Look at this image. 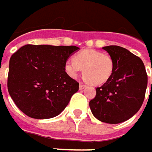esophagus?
I'll return each instance as SVG.
<instances>
[{
    "mask_svg": "<svg viewBox=\"0 0 152 152\" xmlns=\"http://www.w3.org/2000/svg\"><path fill=\"white\" fill-rule=\"evenodd\" d=\"M85 86H86V85H84V84H82V83H81V84H79V90H83V89H85Z\"/></svg>",
    "mask_w": 152,
    "mask_h": 152,
    "instance_id": "1",
    "label": "esophagus"
}]
</instances>
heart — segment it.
Listing matches in <instances>:
<instances>
[{
	"instance_id": "1",
	"label": "heart",
	"mask_w": 152,
	"mask_h": 152,
	"mask_svg": "<svg viewBox=\"0 0 152 152\" xmlns=\"http://www.w3.org/2000/svg\"><path fill=\"white\" fill-rule=\"evenodd\" d=\"M83 68V75L91 85H102L112 77L114 70L113 58L107 53L93 49L79 51L73 60H68L65 64L66 72L75 78Z\"/></svg>"
}]
</instances>
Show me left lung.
<instances>
[{"instance_id":"1","label":"left lung","mask_w":152,"mask_h":152,"mask_svg":"<svg viewBox=\"0 0 152 152\" xmlns=\"http://www.w3.org/2000/svg\"><path fill=\"white\" fill-rule=\"evenodd\" d=\"M114 60L112 77L90 102L97 119L107 124H119L129 119L143 104L147 87V73L142 60L124 47L105 46Z\"/></svg>"}]
</instances>
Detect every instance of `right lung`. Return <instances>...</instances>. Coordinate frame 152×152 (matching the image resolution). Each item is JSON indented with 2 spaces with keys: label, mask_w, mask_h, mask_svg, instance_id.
<instances>
[{
  "label": "right lung",
  "mask_w": 152,
  "mask_h": 152,
  "mask_svg": "<svg viewBox=\"0 0 152 152\" xmlns=\"http://www.w3.org/2000/svg\"><path fill=\"white\" fill-rule=\"evenodd\" d=\"M75 45H26L9 61L7 89L17 107L27 116L51 118L65 109L79 83L65 72Z\"/></svg>",
  "instance_id": "1"
}]
</instances>
